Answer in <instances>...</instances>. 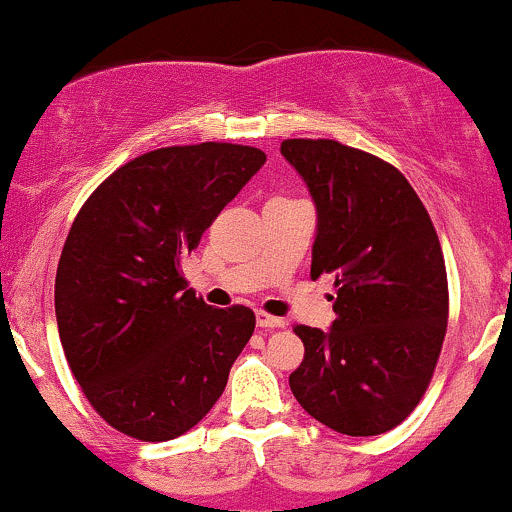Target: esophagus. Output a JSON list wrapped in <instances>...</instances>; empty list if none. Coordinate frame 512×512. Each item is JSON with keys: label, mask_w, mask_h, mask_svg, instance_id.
<instances>
[{"label": "esophagus", "mask_w": 512, "mask_h": 512, "mask_svg": "<svg viewBox=\"0 0 512 512\" xmlns=\"http://www.w3.org/2000/svg\"><path fill=\"white\" fill-rule=\"evenodd\" d=\"M256 324L261 326V329H283L285 321L278 317H271V314L266 312H256Z\"/></svg>", "instance_id": "34e87169"}]
</instances>
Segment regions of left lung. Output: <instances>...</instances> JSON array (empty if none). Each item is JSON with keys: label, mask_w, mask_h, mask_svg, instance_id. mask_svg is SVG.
I'll return each mask as SVG.
<instances>
[{"label": "left lung", "mask_w": 512, "mask_h": 512, "mask_svg": "<svg viewBox=\"0 0 512 512\" xmlns=\"http://www.w3.org/2000/svg\"><path fill=\"white\" fill-rule=\"evenodd\" d=\"M280 154L317 208L312 278L336 285L329 331L295 326L300 406L336 433L399 426L426 394L447 331L445 258L399 169L336 140H285Z\"/></svg>", "instance_id": "1"}]
</instances>
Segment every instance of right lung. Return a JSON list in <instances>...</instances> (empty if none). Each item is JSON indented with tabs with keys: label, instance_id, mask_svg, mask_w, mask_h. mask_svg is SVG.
I'll return each mask as SVG.
<instances>
[{
	"label": "right lung",
	"instance_id": "add662e5",
	"mask_svg": "<svg viewBox=\"0 0 512 512\" xmlns=\"http://www.w3.org/2000/svg\"><path fill=\"white\" fill-rule=\"evenodd\" d=\"M263 164L261 149L227 142L162 147L79 210L57 266V331L74 380L120 433L174 440L225 392L256 317L198 300L181 261Z\"/></svg>",
	"mask_w": 512,
	"mask_h": 512
}]
</instances>
